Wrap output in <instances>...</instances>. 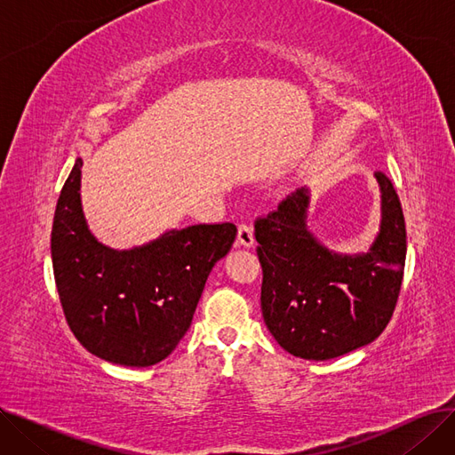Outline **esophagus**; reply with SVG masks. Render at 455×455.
I'll return each instance as SVG.
<instances>
[{
	"instance_id": "esophagus-1",
	"label": "esophagus",
	"mask_w": 455,
	"mask_h": 455,
	"mask_svg": "<svg viewBox=\"0 0 455 455\" xmlns=\"http://www.w3.org/2000/svg\"><path fill=\"white\" fill-rule=\"evenodd\" d=\"M237 242H240L243 247L254 245V232L249 223H242L240 227H237Z\"/></svg>"
}]
</instances>
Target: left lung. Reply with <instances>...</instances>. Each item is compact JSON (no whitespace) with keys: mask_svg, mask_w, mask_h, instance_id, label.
Returning <instances> with one entry per match:
<instances>
[{"mask_svg":"<svg viewBox=\"0 0 455 455\" xmlns=\"http://www.w3.org/2000/svg\"><path fill=\"white\" fill-rule=\"evenodd\" d=\"M381 188L379 234L367 254L330 252L306 228L307 189L256 218L261 314L276 343L324 362L372 343L389 324L405 266V221L389 177Z\"/></svg>","mask_w":455,"mask_h":455,"instance_id":"1","label":"left lung"}]
</instances>
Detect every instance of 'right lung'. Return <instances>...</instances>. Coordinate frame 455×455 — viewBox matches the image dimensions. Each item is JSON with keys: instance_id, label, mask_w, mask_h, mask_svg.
Masks as SVG:
<instances>
[{"instance_id": "obj_1", "label": "right lung", "mask_w": 455, "mask_h": 455, "mask_svg": "<svg viewBox=\"0 0 455 455\" xmlns=\"http://www.w3.org/2000/svg\"><path fill=\"white\" fill-rule=\"evenodd\" d=\"M77 158L57 201L53 273L62 312L79 343L101 360L149 367L188 331L206 278L235 240L234 223H203L114 251L90 234L81 208Z\"/></svg>"}]
</instances>
